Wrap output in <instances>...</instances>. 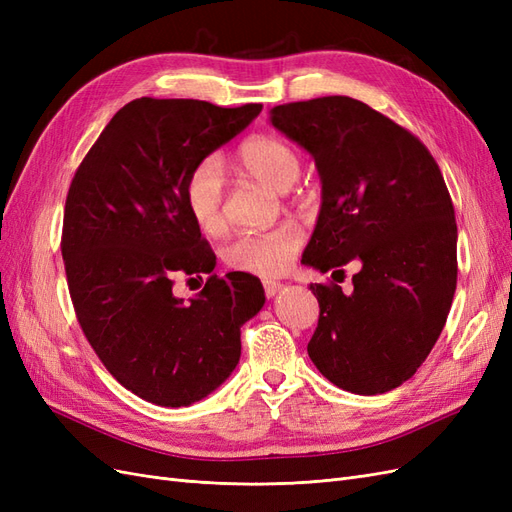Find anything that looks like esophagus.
Segmentation results:
<instances>
[{"label":"esophagus","mask_w":512,"mask_h":512,"mask_svg":"<svg viewBox=\"0 0 512 512\" xmlns=\"http://www.w3.org/2000/svg\"><path fill=\"white\" fill-rule=\"evenodd\" d=\"M262 288H265V294H267V297H269V299H273L275 294L284 288V284H282V282H273V280H265V282H262Z\"/></svg>","instance_id":"obj_1"}]
</instances>
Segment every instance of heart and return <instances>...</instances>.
Returning <instances> with one entry per match:
<instances>
[{
    "instance_id": "obj_1",
    "label": "heart",
    "mask_w": 512,
    "mask_h": 512,
    "mask_svg": "<svg viewBox=\"0 0 512 512\" xmlns=\"http://www.w3.org/2000/svg\"><path fill=\"white\" fill-rule=\"evenodd\" d=\"M239 162L247 175L271 190L286 192L301 175V156L280 136L258 134L239 149ZM226 175L218 156H207L192 166L185 177L183 200L192 220L205 232H220L224 213ZM303 232L297 224H280L265 232H245L232 239L226 250V265L254 275H280L299 254Z\"/></svg>"
}]
</instances>
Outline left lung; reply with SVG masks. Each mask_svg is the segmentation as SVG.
<instances>
[{
	"instance_id": "obj_1",
	"label": "left lung",
	"mask_w": 512,
	"mask_h": 512,
	"mask_svg": "<svg viewBox=\"0 0 512 512\" xmlns=\"http://www.w3.org/2000/svg\"><path fill=\"white\" fill-rule=\"evenodd\" d=\"M271 123L312 153L322 205L303 265L359 262L354 290L312 284L320 305L307 354L356 395L416 374L444 329L457 288L451 194L427 147L365 102L327 96L271 108Z\"/></svg>"
}]
</instances>
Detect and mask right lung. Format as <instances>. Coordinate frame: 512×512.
Segmentation results:
<instances>
[{
    "instance_id": "right-lung-1",
    "label": "right lung",
    "mask_w": 512,
    "mask_h": 512,
    "mask_svg": "<svg viewBox=\"0 0 512 512\" xmlns=\"http://www.w3.org/2000/svg\"><path fill=\"white\" fill-rule=\"evenodd\" d=\"M260 111L132 100L70 183L61 256L76 318L113 378L156 406H190L218 389L239 363L241 327L265 305L258 277L211 275L215 254L183 200L192 166ZM207 272L194 300L174 297L175 276Z\"/></svg>"
}]
</instances>
